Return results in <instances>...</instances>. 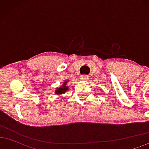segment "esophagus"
Instances as JSON below:
<instances>
[{"instance_id": "34e87169", "label": "esophagus", "mask_w": 149, "mask_h": 149, "mask_svg": "<svg viewBox=\"0 0 149 149\" xmlns=\"http://www.w3.org/2000/svg\"><path fill=\"white\" fill-rule=\"evenodd\" d=\"M88 76H85V75H83V76H80V79L83 80H88Z\"/></svg>"}]
</instances>
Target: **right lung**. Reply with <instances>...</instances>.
I'll return each instance as SVG.
<instances>
[{"instance_id": "right-lung-1", "label": "right lung", "mask_w": 149, "mask_h": 149, "mask_svg": "<svg viewBox=\"0 0 149 149\" xmlns=\"http://www.w3.org/2000/svg\"><path fill=\"white\" fill-rule=\"evenodd\" d=\"M68 82H69V80H64V83L61 85V86L55 89V91H54V94L57 95H60L61 94H64L66 91L69 90V86H67Z\"/></svg>"}]
</instances>
